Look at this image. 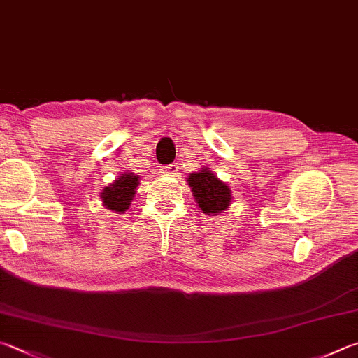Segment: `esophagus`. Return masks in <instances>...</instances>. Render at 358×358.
I'll return each instance as SVG.
<instances>
[{
  "label": "esophagus",
  "mask_w": 358,
  "mask_h": 358,
  "mask_svg": "<svg viewBox=\"0 0 358 358\" xmlns=\"http://www.w3.org/2000/svg\"><path fill=\"white\" fill-rule=\"evenodd\" d=\"M161 172H162V173H166V175H177V172H178V166H177V164L166 166V167H162V169H161Z\"/></svg>",
  "instance_id": "esophagus-1"
}]
</instances>
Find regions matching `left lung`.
Here are the masks:
<instances>
[{"label": "left lung", "mask_w": 358, "mask_h": 358, "mask_svg": "<svg viewBox=\"0 0 358 358\" xmlns=\"http://www.w3.org/2000/svg\"><path fill=\"white\" fill-rule=\"evenodd\" d=\"M186 181L201 213L217 216L230 208L233 199L230 186L219 180L210 167H201V171L189 173Z\"/></svg>", "instance_id": "obj_1"}]
</instances>
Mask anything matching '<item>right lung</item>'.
I'll return each instance as SVG.
<instances>
[{
	"label": "right lung",
	"instance_id": "add662e5",
	"mask_svg": "<svg viewBox=\"0 0 358 358\" xmlns=\"http://www.w3.org/2000/svg\"><path fill=\"white\" fill-rule=\"evenodd\" d=\"M139 180V175H134L133 172L120 173L119 178L114 180L111 185H108L101 191L100 199L103 201V206L115 214L125 213L134 199Z\"/></svg>",
	"mask_w": 358,
	"mask_h": 358
}]
</instances>
